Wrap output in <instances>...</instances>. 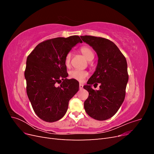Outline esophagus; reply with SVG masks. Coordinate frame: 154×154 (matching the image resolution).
<instances>
[{
  "label": "esophagus",
  "instance_id": "34e87169",
  "mask_svg": "<svg viewBox=\"0 0 154 154\" xmlns=\"http://www.w3.org/2000/svg\"><path fill=\"white\" fill-rule=\"evenodd\" d=\"M79 87H80V89H82L83 87V85L82 83H80V85H79Z\"/></svg>",
  "mask_w": 154,
  "mask_h": 154
}]
</instances>
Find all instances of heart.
Returning a JSON list of instances; mask_svg holds the SVG:
<instances>
[{
  "instance_id": "obj_1",
  "label": "heart",
  "mask_w": 154,
  "mask_h": 154,
  "mask_svg": "<svg viewBox=\"0 0 154 154\" xmlns=\"http://www.w3.org/2000/svg\"><path fill=\"white\" fill-rule=\"evenodd\" d=\"M80 52L88 60V61H91L94 57V53H93L92 51L90 48L87 47V46H83L80 48ZM71 53H69L66 57V66H68L70 62H71ZM88 75V73L86 71H83V70H78V69H74L69 72V77L71 78L74 79L77 81L82 82L85 80Z\"/></svg>"
}]
</instances>
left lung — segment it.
<instances>
[{"label":"left lung","instance_id":"obj_1","mask_svg":"<svg viewBox=\"0 0 154 154\" xmlns=\"http://www.w3.org/2000/svg\"><path fill=\"white\" fill-rule=\"evenodd\" d=\"M80 37L98 57L95 72L83 86L89 94L84 102L85 112L96 120L108 119L117 112L125 100L128 81L127 60L112 41L88 35ZM97 82L100 90H92L91 85Z\"/></svg>","mask_w":154,"mask_h":154}]
</instances>
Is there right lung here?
<instances>
[{"label": "right lung", "mask_w": 154, "mask_h": 154, "mask_svg": "<svg viewBox=\"0 0 154 154\" xmlns=\"http://www.w3.org/2000/svg\"><path fill=\"white\" fill-rule=\"evenodd\" d=\"M79 42L82 41L77 35L45 40L37 45L27 58V94L35 114L46 122L63 118L69 100L79 90L78 81L67 79L66 65V55ZM57 82L60 86L55 85Z\"/></svg>", "instance_id": "add662e5"}]
</instances>
